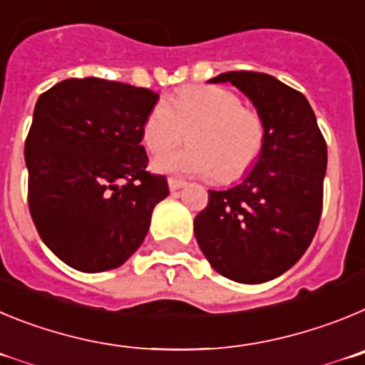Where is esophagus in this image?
I'll list each match as a JSON object with an SVG mask.
<instances>
[{
	"instance_id": "1",
	"label": "esophagus",
	"mask_w": 365,
	"mask_h": 365,
	"mask_svg": "<svg viewBox=\"0 0 365 365\" xmlns=\"http://www.w3.org/2000/svg\"><path fill=\"white\" fill-rule=\"evenodd\" d=\"M182 187H185V182H183V180L169 178V189L170 190H178V189H182Z\"/></svg>"
}]
</instances>
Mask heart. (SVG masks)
Returning a JSON list of instances; mask_svg holds the SVG:
<instances>
[{"label": "heart", "mask_w": 365, "mask_h": 365, "mask_svg": "<svg viewBox=\"0 0 365 365\" xmlns=\"http://www.w3.org/2000/svg\"><path fill=\"white\" fill-rule=\"evenodd\" d=\"M190 145L154 160V169L175 175L215 176L229 183L251 169L265 142L262 118L222 87H187L170 105L158 101L147 114L142 140L150 153H165L185 138Z\"/></svg>", "instance_id": "1"}]
</instances>
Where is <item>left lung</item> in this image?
Wrapping results in <instances>:
<instances>
[{"label": "left lung", "mask_w": 365, "mask_h": 365, "mask_svg": "<svg viewBox=\"0 0 365 365\" xmlns=\"http://www.w3.org/2000/svg\"><path fill=\"white\" fill-rule=\"evenodd\" d=\"M209 83H232L265 125L260 156L231 189L209 190L195 218L207 262L238 284L274 280L302 258L318 229L327 167L326 140L305 96L264 72L232 71Z\"/></svg>", "instance_id": "obj_1"}]
</instances>
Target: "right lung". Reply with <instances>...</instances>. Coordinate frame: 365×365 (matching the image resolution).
Here are the masks:
<instances>
[{"mask_svg":"<svg viewBox=\"0 0 365 365\" xmlns=\"http://www.w3.org/2000/svg\"><path fill=\"white\" fill-rule=\"evenodd\" d=\"M158 94L101 78H71L38 98L25 142L29 209L68 267L125 264L149 232L167 180L147 173L142 127Z\"/></svg>","mask_w":365,"mask_h":365,"instance_id":"obj_1","label":"right lung"}]
</instances>
